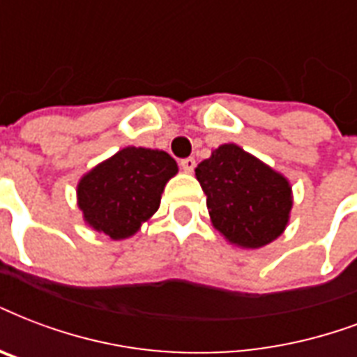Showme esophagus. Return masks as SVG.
Listing matches in <instances>:
<instances>
[{
    "label": "esophagus",
    "mask_w": 357,
    "mask_h": 357,
    "mask_svg": "<svg viewBox=\"0 0 357 357\" xmlns=\"http://www.w3.org/2000/svg\"><path fill=\"white\" fill-rule=\"evenodd\" d=\"M179 167L183 168V172H192L195 167H197V160L192 159V157H187V159H181L179 160Z\"/></svg>",
    "instance_id": "obj_1"
}]
</instances>
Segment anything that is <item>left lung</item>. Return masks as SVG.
<instances>
[{"label": "left lung", "mask_w": 357, "mask_h": 357, "mask_svg": "<svg viewBox=\"0 0 357 357\" xmlns=\"http://www.w3.org/2000/svg\"><path fill=\"white\" fill-rule=\"evenodd\" d=\"M195 172L211 222L228 241L258 249L281 236L292 208V189L281 174L236 144L219 146Z\"/></svg>", "instance_id": "8db88e82"}]
</instances>
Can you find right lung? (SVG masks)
<instances>
[{"label": "right lung", "instance_id": "obj_1", "mask_svg": "<svg viewBox=\"0 0 357 357\" xmlns=\"http://www.w3.org/2000/svg\"><path fill=\"white\" fill-rule=\"evenodd\" d=\"M176 172V160L165 151L121 149L80 179L84 219L112 239L129 238L159 209L165 185Z\"/></svg>", "mask_w": 357, "mask_h": 357}]
</instances>
